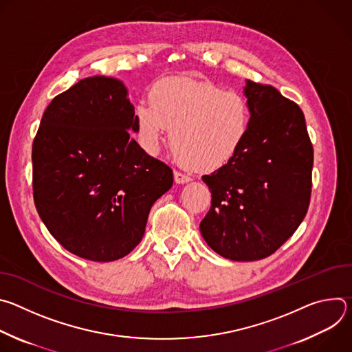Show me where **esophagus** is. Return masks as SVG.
<instances>
[{"instance_id":"esophagus-1","label":"esophagus","mask_w":352,"mask_h":352,"mask_svg":"<svg viewBox=\"0 0 352 352\" xmlns=\"http://www.w3.org/2000/svg\"><path fill=\"white\" fill-rule=\"evenodd\" d=\"M174 181L177 184H186V182L190 181V177H188V175L179 173V171H174Z\"/></svg>"}]
</instances>
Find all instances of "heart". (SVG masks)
I'll list each match as a JSON object with an SVG mask.
<instances>
[{
	"instance_id": "obj_1",
	"label": "heart",
	"mask_w": 352,
	"mask_h": 352,
	"mask_svg": "<svg viewBox=\"0 0 352 352\" xmlns=\"http://www.w3.org/2000/svg\"><path fill=\"white\" fill-rule=\"evenodd\" d=\"M148 102L135 106L142 147L156 155L171 129L170 143L178 159L197 171L224 166L238 152L249 131L246 100L208 80L166 78L150 90Z\"/></svg>"
}]
</instances>
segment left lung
Wrapping results in <instances>:
<instances>
[{
  "label": "left lung",
  "mask_w": 352,
  "mask_h": 352,
  "mask_svg": "<svg viewBox=\"0 0 352 352\" xmlns=\"http://www.w3.org/2000/svg\"><path fill=\"white\" fill-rule=\"evenodd\" d=\"M249 131L238 152L204 175L212 206L200 221L208 245L226 259L270 256L302 223L311 200L314 147L299 106L276 87L246 80Z\"/></svg>",
  "instance_id": "1"
}]
</instances>
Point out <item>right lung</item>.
<instances>
[{
	"mask_svg": "<svg viewBox=\"0 0 352 352\" xmlns=\"http://www.w3.org/2000/svg\"><path fill=\"white\" fill-rule=\"evenodd\" d=\"M135 107L124 83L91 76L56 96L33 140V197L44 226L71 254L124 258L140 242L173 170L131 138Z\"/></svg>",
	"mask_w": 352,
	"mask_h": 352,
	"instance_id": "obj_1",
	"label": "right lung"
}]
</instances>
